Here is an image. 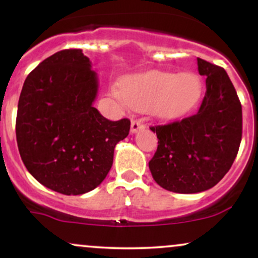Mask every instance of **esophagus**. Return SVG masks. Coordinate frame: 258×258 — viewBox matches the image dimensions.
Masks as SVG:
<instances>
[{
    "mask_svg": "<svg viewBox=\"0 0 258 258\" xmlns=\"http://www.w3.org/2000/svg\"><path fill=\"white\" fill-rule=\"evenodd\" d=\"M142 128H144V125L141 122V121L132 120V122H131V132L132 133H137L139 130H142Z\"/></svg>",
    "mask_w": 258,
    "mask_h": 258,
    "instance_id": "esophagus-1",
    "label": "esophagus"
}]
</instances>
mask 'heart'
I'll return each mask as SVG.
<instances>
[{"label": "heart", "mask_w": 258, "mask_h": 258, "mask_svg": "<svg viewBox=\"0 0 258 258\" xmlns=\"http://www.w3.org/2000/svg\"><path fill=\"white\" fill-rule=\"evenodd\" d=\"M126 106L144 110L159 119H176L190 111L203 93L200 79L194 74L154 70L130 76L114 90Z\"/></svg>", "instance_id": "b5f03b06"}]
</instances>
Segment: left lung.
Segmentation results:
<instances>
[{
	"instance_id": "1",
	"label": "left lung",
	"mask_w": 258,
	"mask_h": 258,
	"mask_svg": "<svg viewBox=\"0 0 258 258\" xmlns=\"http://www.w3.org/2000/svg\"><path fill=\"white\" fill-rule=\"evenodd\" d=\"M206 92L197 114L152 126L158 149L149 161L153 178L166 190L193 194L226 176L241 142V103L226 70L198 58Z\"/></svg>"
}]
</instances>
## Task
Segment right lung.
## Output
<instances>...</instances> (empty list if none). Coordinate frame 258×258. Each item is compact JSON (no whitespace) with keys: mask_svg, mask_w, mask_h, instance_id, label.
Here are the masks:
<instances>
[{"mask_svg":"<svg viewBox=\"0 0 258 258\" xmlns=\"http://www.w3.org/2000/svg\"><path fill=\"white\" fill-rule=\"evenodd\" d=\"M98 79L81 49L44 59L26 78L16 135L25 167L41 184L64 195L97 188L110 171L115 146L131 121H110L93 106Z\"/></svg>","mask_w":258,"mask_h":258,"instance_id":"obj_1","label":"right lung"}]
</instances>
